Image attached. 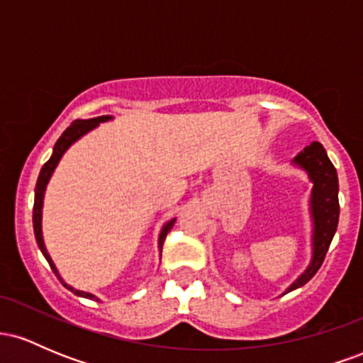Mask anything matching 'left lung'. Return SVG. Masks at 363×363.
Returning <instances> with one entry per match:
<instances>
[{"instance_id": "8db88e82", "label": "left lung", "mask_w": 363, "mask_h": 363, "mask_svg": "<svg viewBox=\"0 0 363 363\" xmlns=\"http://www.w3.org/2000/svg\"><path fill=\"white\" fill-rule=\"evenodd\" d=\"M294 164L306 170L312 181L311 194V215L314 222L312 230V259L311 264L297 281H294L286 289L291 291L298 286H303L307 281L319 272L320 264L324 262L326 252L335 237L336 227L340 218V203H338V174L335 165L331 164L326 155V150L319 141H312L309 147H306L294 158ZM285 291V294H286Z\"/></svg>"}]
</instances>
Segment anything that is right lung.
<instances>
[{"label": "right lung", "instance_id": "add662e5", "mask_svg": "<svg viewBox=\"0 0 363 363\" xmlns=\"http://www.w3.org/2000/svg\"><path fill=\"white\" fill-rule=\"evenodd\" d=\"M112 119L111 116H101V118H91V119H77L73 121L72 126L66 128V131L62 133L60 136V140L56 141V145H54V150H52V155L49 158L48 162L44 164V167L40 169V174H39V179H37V184H35V199H34V216H32V220H34V234H35V240H37V245H39L40 252L44 254V257L48 259L49 266H51V269L54 273L57 274V269L56 266H54V262L51 259V256H49L48 249H45L44 245V239H43V205H44V191H45V186H48L49 179H51L54 169L57 167V164H60L61 157L65 155V152L68 150L72 145L77 140H80L83 135H86V133L91 131L94 128H97L101 123H106V121ZM174 223H176V218L169 220L167 223L162 227V232H160V237H158V249L162 251V245H164V240L167 234L170 232V228L174 227ZM57 278L61 280V277L57 274ZM62 281V280H61ZM62 285L66 286L68 290H72L73 294H77L78 297H85V298H90V301H99L97 297H95L94 294H89V291H82V290H74L73 286L66 285L65 281H62Z\"/></svg>", "mask_w": 363, "mask_h": 363}]
</instances>
